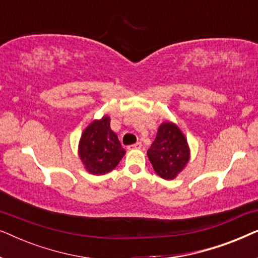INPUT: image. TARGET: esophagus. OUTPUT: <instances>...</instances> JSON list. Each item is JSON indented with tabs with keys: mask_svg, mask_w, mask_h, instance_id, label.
<instances>
[{
	"mask_svg": "<svg viewBox=\"0 0 258 258\" xmlns=\"http://www.w3.org/2000/svg\"><path fill=\"white\" fill-rule=\"evenodd\" d=\"M141 147H142V143L137 142V143H135V144H132V146H129L128 149H129V150H132V149H141Z\"/></svg>",
	"mask_w": 258,
	"mask_h": 258,
	"instance_id": "34e87169",
	"label": "esophagus"
}]
</instances>
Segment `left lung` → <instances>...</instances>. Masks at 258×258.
<instances>
[{
	"label": "left lung",
	"instance_id": "1",
	"mask_svg": "<svg viewBox=\"0 0 258 258\" xmlns=\"http://www.w3.org/2000/svg\"><path fill=\"white\" fill-rule=\"evenodd\" d=\"M154 170L160 177L174 179L189 162L186 140L174 123L164 122L158 128L156 139L147 151Z\"/></svg>",
	"mask_w": 258,
	"mask_h": 258
}]
</instances>
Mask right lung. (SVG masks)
I'll use <instances>...</instances> for the list:
<instances>
[{"mask_svg": "<svg viewBox=\"0 0 258 258\" xmlns=\"http://www.w3.org/2000/svg\"><path fill=\"white\" fill-rule=\"evenodd\" d=\"M125 150L110 129V118L95 119L82 134L79 155L84 167L93 175H104L117 167Z\"/></svg>", "mask_w": 258, "mask_h": 258, "instance_id": "1", "label": "right lung"}]
</instances>
